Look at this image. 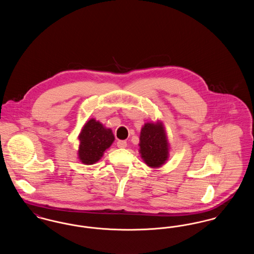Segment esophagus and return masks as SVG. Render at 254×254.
Listing matches in <instances>:
<instances>
[{"mask_svg": "<svg viewBox=\"0 0 254 254\" xmlns=\"http://www.w3.org/2000/svg\"><path fill=\"white\" fill-rule=\"evenodd\" d=\"M127 142L124 141V140H120V141L117 142V146L120 147V148H125V147H127Z\"/></svg>", "mask_w": 254, "mask_h": 254, "instance_id": "1", "label": "esophagus"}]
</instances>
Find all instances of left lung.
<instances>
[{"label":"left lung","instance_id":"8db88e82","mask_svg":"<svg viewBox=\"0 0 254 254\" xmlns=\"http://www.w3.org/2000/svg\"><path fill=\"white\" fill-rule=\"evenodd\" d=\"M139 146V153L149 168L157 169L166 164L170 147L163 122L145 123L140 133Z\"/></svg>","mask_w":254,"mask_h":254}]
</instances>
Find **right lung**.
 Returning a JSON list of instances; mask_svg holds the SVG:
<instances>
[{"label": "right lung", "instance_id": "1", "mask_svg": "<svg viewBox=\"0 0 254 254\" xmlns=\"http://www.w3.org/2000/svg\"><path fill=\"white\" fill-rule=\"evenodd\" d=\"M78 140L80 142L78 159L85 165H93L103 157L115 138L111 128L92 118L82 127Z\"/></svg>", "mask_w": 254, "mask_h": 254}]
</instances>
